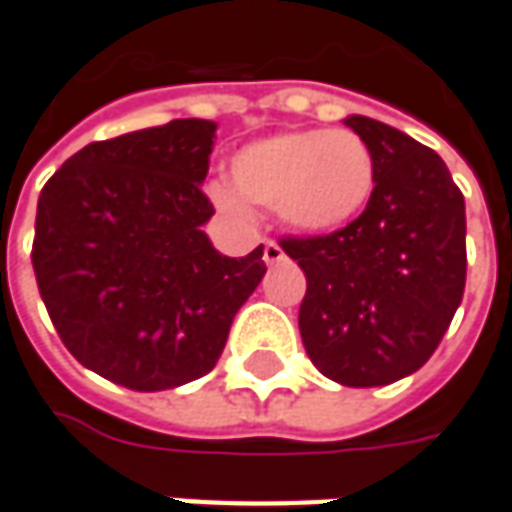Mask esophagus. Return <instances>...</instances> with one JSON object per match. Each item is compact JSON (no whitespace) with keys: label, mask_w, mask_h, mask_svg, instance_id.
Segmentation results:
<instances>
[{"label":"esophagus","mask_w":512,"mask_h":512,"mask_svg":"<svg viewBox=\"0 0 512 512\" xmlns=\"http://www.w3.org/2000/svg\"><path fill=\"white\" fill-rule=\"evenodd\" d=\"M263 260H266V266L283 263V260H286V252H283L274 240H266V243H263Z\"/></svg>","instance_id":"1"}]
</instances>
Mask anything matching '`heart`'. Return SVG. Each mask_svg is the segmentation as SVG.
I'll return each instance as SVG.
<instances>
[{"label": "heart", "instance_id": "obj_1", "mask_svg": "<svg viewBox=\"0 0 512 512\" xmlns=\"http://www.w3.org/2000/svg\"><path fill=\"white\" fill-rule=\"evenodd\" d=\"M229 183L209 186V198L226 215L249 218V206H263L294 232L328 235L368 206L377 161L354 130H286L235 152Z\"/></svg>", "mask_w": 512, "mask_h": 512}]
</instances>
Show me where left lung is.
Listing matches in <instances>:
<instances>
[{"mask_svg":"<svg viewBox=\"0 0 512 512\" xmlns=\"http://www.w3.org/2000/svg\"><path fill=\"white\" fill-rule=\"evenodd\" d=\"M374 152L377 186L331 235L283 238L306 272L300 337L328 379L374 388L419 371L465 294V198L445 161L394 127L348 115Z\"/></svg>","mask_w":512,"mask_h":512,"instance_id":"1","label":"left lung"}]
</instances>
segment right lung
<instances>
[{"label": "right lung", "instance_id": "obj_1", "mask_svg": "<svg viewBox=\"0 0 512 512\" xmlns=\"http://www.w3.org/2000/svg\"><path fill=\"white\" fill-rule=\"evenodd\" d=\"M215 130L175 118L93 141L39 195L30 257L47 314L84 368L130 391L209 374L266 274L263 246L226 257L203 232Z\"/></svg>", "mask_w": 512, "mask_h": 512}]
</instances>
